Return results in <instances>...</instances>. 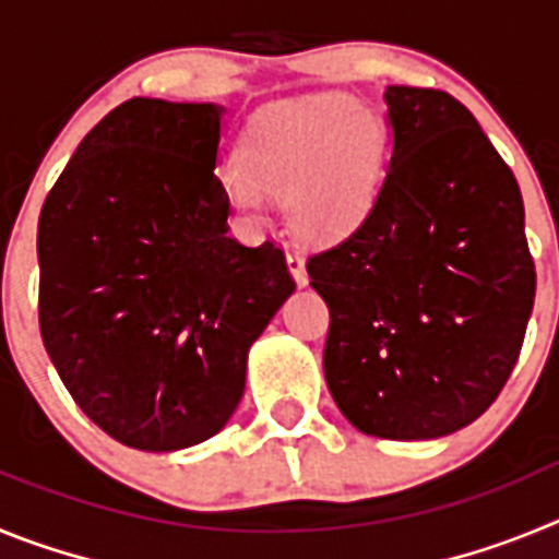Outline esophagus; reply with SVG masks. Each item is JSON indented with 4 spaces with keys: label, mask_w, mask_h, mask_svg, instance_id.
Wrapping results in <instances>:
<instances>
[{
    "label": "esophagus",
    "mask_w": 559,
    "mask_h": 559,
    "mask_svg": "<svg viewBox=\"0 0 559 559\" xmlns=\"http://www.w3.org/2000/svg\"><path fill=\"white\" fill-rule=\"evenodd\" d=\"M288 271L296 280V285L308 283V271H305V257L299 251H288Z\"/></svg>",
    "instance_id": "esophagus-1"
}]
</instances>
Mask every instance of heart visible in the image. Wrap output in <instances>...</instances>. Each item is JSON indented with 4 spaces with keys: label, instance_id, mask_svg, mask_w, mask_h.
<instances>
[{
    "label": "heart",
    "instance_id": "1",
    "mask_svg": "<svg viewBox=\"0 0 559 559\" xmlns=\"http://www.w3.org/2000/svg\"><path fill=\"white\" fill-rule=\"evenodd\" d=\"M389 156L378 111L347 95L274 103L249 122L240 156L221 170V192L246 218H263L283 195L290 229L308 240H341L372 212Z\"/></svg>",
    "mask_w": 559,
    "mask_h": 559
}]
</instances>
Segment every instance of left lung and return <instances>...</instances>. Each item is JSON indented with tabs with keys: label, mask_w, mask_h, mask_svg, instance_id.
<instances>
[{
	"label": "left lung",
	"mask_w": 559,
	"mask_h": 559,
	"mask_svg": "<svg viewBox=\"0 0 559 559\" xmlns=\"http://www.w3.org/2000/svg\"><path fill=\"white\" fill-rule=\"evenodd\" d=\"M392 159L369 218L308 260L330 308L324 378L380 439H437L492 406L521 353L535 263L512 170L467 108L389 86Z\"/></svg>",
	"instance_id": "1"
}]
</instances>
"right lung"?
<instances>
[{
	"label": "right lung",
	"mask_w": 559,
	"mask_h": 559,
	"mask_svg": "<svg viewBox=\"0 0 559 559\" xmlns=\"http://www.w3.org/2000/svg\"><path fill=\"white\" fill-rule=\"evenodd\" d=\"M224 106L133 97L83 136L38 218V324L81 412L136 451L215 437L294 294L285 254L231 240Z\"/></svg>",
	"instance_id": "right-lung-1"
}]
</instances>
